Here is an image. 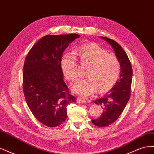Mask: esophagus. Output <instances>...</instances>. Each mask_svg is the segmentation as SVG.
Wrapping results in <instances>:
<instances>
[{
	"mask_svg": "<svg viewBox=\"0 0 154 154\" xmlns=\"http://www.w3.org/2000/svg\"><path fill=\"white\" fill-rule=\"evenodd\" d=\"M76 101L78 103H85L87 102V101L85 99H83L82 97H78Z\"/></svg>",
	"mask_w": 154,
	"mask_h": 154,
	"instance_id": "1",
	"label": "esophagus"
}]
</instances>
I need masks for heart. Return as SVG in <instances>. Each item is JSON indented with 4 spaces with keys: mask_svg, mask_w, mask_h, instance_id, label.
I'll use <instances>...</instances> for the list:
<instances>
[{
    "mask_svg": "<svg viewBox=\"0 0 154 154\" xmlns=\"http://www.w3.org/2000/svg\"><path fill=\"white\" fill-rule=\"evenodd\" d=\"M83 64L90 65L85 79L78 80L72 85V91L83 96H91L99 89L104 92L117 82L121 72L118 59L96 44L82 45L76 53ZM61 67L64 76L72 82L77 77V58L73 53L63 55Z\"/></svg>",
    "mask_w": 154,
    "mask_h": 154,
    "instance_id": "1",
    "label": "heart"
}]
</instances>
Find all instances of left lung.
Listing matches in <instances>:
<instances>
[{"label":"left lung","mask_w":154,"mask_h":154,"mask_svg":"<svg viewBox=\"0 0 154 154\" xmlns=\"http://www.w3.org/2000/svg\"><path fill=\"white\" fill-rule=\"evenodd\" d=\"M113 48L116 57L119 60L121 72L119 78L111 89L103 97L94 101V103L102 108L101 116L92 122L99 127L109 126L115 122L122 113L130 97L132 80V68L127 53L114 40L101 36Z\"/></svg>","instance_id":"obj_1"}]
</instances>
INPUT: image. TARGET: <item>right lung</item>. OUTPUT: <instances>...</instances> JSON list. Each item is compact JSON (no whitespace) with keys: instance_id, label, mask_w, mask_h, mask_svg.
Returning <instances> with one entry per match:
<instances>
[{"instance_id":"right-lung-1","label":"right lung","mask_w":154,"mask_h":154,"mask_svg":"<svg viewBox=\"0 0 154 154\" xmlns=\"http://www.w3.org/2000/svg\"><path fill=\"white\" fill-rule=\"evenodd\" d=\"M77 34L46 35L27 54L23 72V90L31 112L43 125L55 127L67 119V106L76 102L63 81L61 60Z\"/></svg>"}]
</instances>
